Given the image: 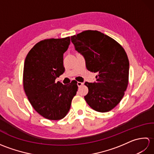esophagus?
<instances>
[{
	"instance_id": "1",
	"label": "esophagus",
	"mask_w": 154,
	"mask_h": 154,
	"mask_svg": "<svg viewBox=\"0 0 154 154\" xmlns=\"http://www.w3.org/2000/svg\"><path fill=\"white\" fill-rule=\"evenodd\" d=\"M77 86L79 87H80L83 85V83H81V82H77Z\"/></svg>"
}]
</instances>
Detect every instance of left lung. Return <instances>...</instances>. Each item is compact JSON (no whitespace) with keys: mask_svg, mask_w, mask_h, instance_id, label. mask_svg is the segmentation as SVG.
I'll return each instance as SVG.
<instances>
[{"mask_svg":"<svg viewBox=\"0 0 154 154\" xmlns=\"http://www.w3.org/2000/svg\"><path fill=\"white\" fill-rule=\"evenodd\" d=\"M85 60L89 71L97 73V82H85L87 103L97 112H106L118 105L124 95L129 76V61L122 45L97 30H86L71 37Z\"/></svg>","mask_w":154,"mask_h":154,"instance_id":"8db88e82","label":"left lung"}]
</instances>
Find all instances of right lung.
I'll list each match as a JSON object with an SVG mask.
<instances>
[{
	"label": "right lung",
	"instance_id": "add662e5",
	"mask_svg": "<svg viewBox=\"0 0 154 154\" xmlns=\"http://www.w3.org/2000/svg\"><path fill=\"white\" fill-rule=\"evenodd\" d=\"M70 44V37L45 39L28 52L23 71L25 93L35 110L45 119H63L70 109L77 91V82L63 85L55 79L65 71L63 54Z\"/></svg>",
	"mask_w": 154,
	"mask_h": 154
}]
</instances>
